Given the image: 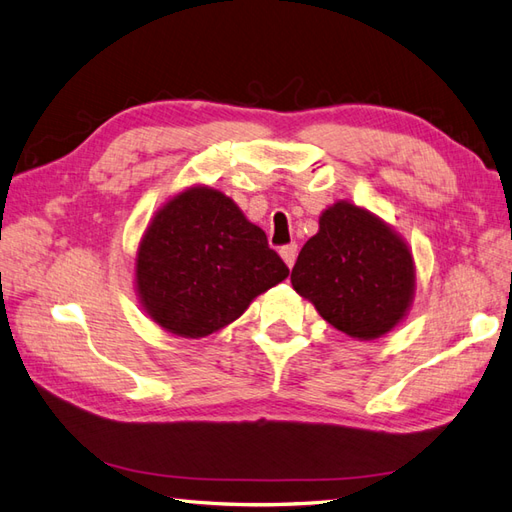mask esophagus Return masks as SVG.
Returning <instances> with one entry per match:
<instances>
[{
	"mask_svg": "<svg viewBox=\"0 0 512 512\" xmlns=\"http://www.w3.org/2000/svg\"><path fill=\"white\" fill-rule=\"evenodd\" d=\"M280 256H282V260H285V263H287V267L291 269V267L295 265V256H298V245L289 243V245H285V247H280Z\"/></svg>",
	"mask_w": 512,
	"mask_h": 512,
	"instance_id": "34e87169",
	"label": "esophagus"
}]
</instances>
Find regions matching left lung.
Wrapping results in <instances>:
<instances>
[{"instance_id": "1", "label": "left lung", "mask_w": 512, "mask_h": 512, "mask_svg": "<svg viewBox=\"0 0 512 512\" xmlns=\"http://www.w3.org/2000/svg\"><path fill=\"white\" fill-rule=\"evenodd\" d=\"M414 260L403 238L372 212L337 201L304 243L291 285L324 320L357 339H377L412 304Z\"/></svg>"}]
</instances>
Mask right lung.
Here are the masks:
<instances>
[{"label":"right lung","instance_id":"add662e5","mask_svg":"<svg viewBox=\"0 0 512 512\" xmlns=\"http://www.w3.org/2000/svg\"><path fill=\"white\" fill-rule=\"evenodd\" d=\"M289 276L265 232L223 192L195 186L155 214L135 258L146 313L179 337H206Z\"/></svg>","mask_w":512,"mask_h":512}]
</instances>
